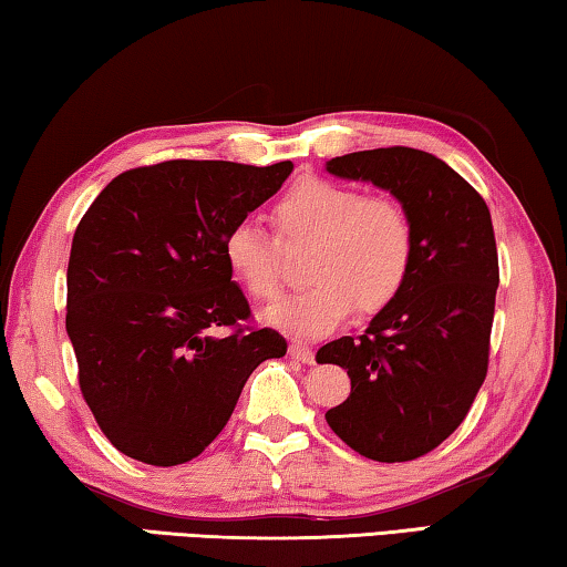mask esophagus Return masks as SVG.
<instances>
[{"mask_svg": "<svg viewBox=\"0 0 567 567\" xmlns=\"http://www.w3.org/2000/svg\"><path fill=\"white\" fill-rule=\"evenodd\" d=\"M289 354H291V359L301 361V364H313V351L306 344H299V341H291Z\"/></svg>", "mask_w": 567, "mask_h": 567, "instance_id": "1", "label": "esophagus"}]
</instances>
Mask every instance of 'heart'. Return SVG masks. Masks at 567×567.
Here are the masks:
<instances>
[{"instance_id": "b5f03b06", "label": "heart", "mask_w": 567, "mask_h": 567, "mask_svg": "<svg viewBox=\"0 0 567 567\" xmlns=\"http://www.w3.org/2000/svg\"><path fill=\"white\" fill-rule=\"evenodd\" d=\"M274 220L286 244H311L303 268L311 284L266 313L274 327L296 337H323L354 309L364 317L382 311L410 278L416 236L410 210L396 198L303 178L278 198ZM223 256L256 301L278 299V244L258 223H234Z\"/></svg>"}]
</instances>
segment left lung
<instances>
[{
  "mask_svg": "<svg viewBox=\"0 0 567 567\" xmlns=\"http://www.w3.org/2000/svg\"><path fill=\"white\" fill-rule=\"evenodd\" d=\"M327 171L389 190L414 223L404 289L361 337L317 354L351 379L347 402L327 412L333 434L369 460L410 462L465 422L487 377L499 284L493 218L460 173L414 147L331 157Z\"/></svg>",
  "mask_w": 567,
  "mask_h": 567,
  "instance_id": "left-lung-1",
  "label": "left lung"
}]
</instances>
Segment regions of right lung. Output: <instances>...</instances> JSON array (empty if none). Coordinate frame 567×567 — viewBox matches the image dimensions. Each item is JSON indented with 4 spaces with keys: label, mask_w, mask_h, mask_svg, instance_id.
<instances>
[{
    "label": "right lung",
    "mask_w": 567,
    "mask_h": 567,
    "mask_svg": "<svg viewBox=\"0 0 567 567\" xmlns=\"http://www.w3.org/2000/svg\"><path fill=\"white\" fill-rule=\"evenodd\" d=\"M291 161H165L120 173L82 216L68 266L78 382L105 437L155 467L190 462L286 339L250 323L223 238Z\"/></svg>",
    "instance_id": "obj_1"
}]
</instances>
